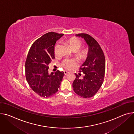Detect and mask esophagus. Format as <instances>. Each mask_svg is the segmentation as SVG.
<instances>
[{
    "mask_svg": "<svg viewBox=\"0 0 134 134\" xmlns=\"http://www.w3.org/2000/svg\"><path fill=\"white\" fill-rule=\"evenodd\" d=\"M64 74H65V75H67L68 73V72L67 71V70H64Z\"/></svg>",
    "mask_w": 134,
    "mask_h": 134,
    "instance_id": "obj_1",
    "label": "esophagus"
}]
</instances>
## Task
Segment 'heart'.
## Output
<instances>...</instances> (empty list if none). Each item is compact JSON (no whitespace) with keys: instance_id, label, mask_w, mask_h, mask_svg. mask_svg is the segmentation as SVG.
<instances>
[{"instance_id":"heart-1","label":"heart","mask_w":134,"mask_h":134,"mask_svg":"<svg viewBox=\"0 0 134 134\" xmlns=\"http://www.w3.org/2000/svg\"><path fill=\"white\" fill-rule=\"evenodd\" d=\"M67 43L69 44L70 47L71 48L72 51L75 50L76 51H78L82 45L81 41L75 37H72L68 40L67 41ZM59 47V43H58L54 47V52L55 54L58 53ZM87 54V50L86 48H84V49H82V50H80L79 52V55L82 58H83L86 57ZM76 65H77V62L75 59H65L62 63V66L65 68H66V69H68V70L73 68L76 66Z\"/></svg>"}]
</instances>
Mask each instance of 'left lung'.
<instances>
[{
	"label": "left lung",
	"mask_w": 134,
	"mask_h": 134,
	"mask_svg": "<svg viewBox=\"0 0 134 134\" xmlns=\"http://www.w3.org/2000/svg\"><path fill=\"white\" fill-rule=\"evenodd\" d=\"M76 36L84 38L89 50L87 59L80 67V71L83 72V77L80 79V76L75 74L72 88L79 96L88 98L97 92L103 83L105 58L99 44L91 36L82 33L76 35Z\"/></svg>",
	"instance_id": "obj_1"
}]
</instances>
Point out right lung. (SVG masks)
<instances>
[{"mask_svg":"<svg viewBox=\"0 0 134 134\" xmlns=\"http://www.w3.org/2000/svg\"><path fill=\"white\" fill-rule=\"evenodd\" d=\"M64 35L49 32L43 35L31 45L26 61V80L32 90L43 97L55 93L60 88L64 72L57 70L48 74V64L54 57V45Z\"/></svg>","mask_w":134,"mask_h":134,"instance_id":"1","label":"right lung"}]
</instances>
